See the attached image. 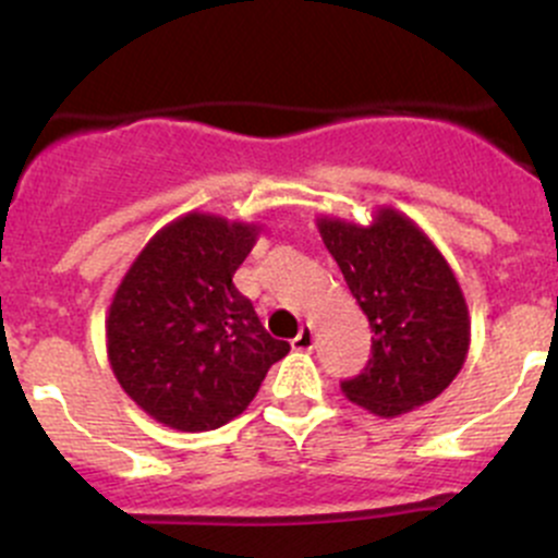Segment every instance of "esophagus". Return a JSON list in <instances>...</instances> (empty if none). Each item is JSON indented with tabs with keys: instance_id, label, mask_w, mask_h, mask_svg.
Segmentation results:
<instances>
[{
	"instance_id": "1",
	"label": "esophagus",
	"mask_w": 558,
	"mask_h": 558,
	"mask_svg": "<svg viewBox=\"0 0 558 558\" xmlns=\"http://www.w3.org/2000/svg\"><path fill=\"white\" fill-rule=\"evenodd\" d=\"M291 345H294V351H313V326H302L300 335L291 340Z\"/></svg>"
}]
</instances>
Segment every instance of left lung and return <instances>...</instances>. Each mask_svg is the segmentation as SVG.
<instances>
[{"mask_svg": "<svg viewBox=\"0 0 558 558\" xmlns=\"http://www.w3.org/2000/svg\"><path fill=\"white\" fill-rule=\"evenodd\" d=\"M318 232L375 331L367 367L342 393L384 418L440 397L470 351V313L442 253L393 207L369 227L318 218Z\"/></svg>", "mask_w": 558, "mask_h": 558, "instance_id": "left-lung-1", "label": "left lung"}]
</instances>
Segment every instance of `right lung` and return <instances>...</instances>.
Returning a JSON list of instances; mask_svg holds the SVG:
<instances>
[{
	"instance_id": "add662e5",
	"label": "right lung",
	"mask_w": 558,
	"mask_h": 558,
	"mask_svg": "<svg viewBox=\"0 0 558 558\" xmlns=\"http://www.w3.org/2000/svg\"><path fill=\"white\" fill-rule=\"evenodd\" d=\"M256 234L253 223L189 213L154 234L123 275L107 313V359L123 391L159 424H229L291 351L232 283Z\"/></svg>"
}]
</instances>
